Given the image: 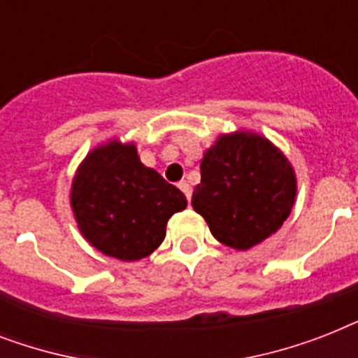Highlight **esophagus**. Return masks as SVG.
Returning a JSON list of instances; mask_svg holds the SVG:
<instances>
[{
	"mask_svg": "<svg viewBox=\"0 0 358 358\" xmlns=\"http://www.w3.org/2000/svg\"><path fill=\"white\" fill-rule=\"evenodd\" d=\"M178 187L182 191H184V195L187 196V201H191V185L187 184L185 180H182V182H180V184H178Z\"/></svg>",
	"mask_w": 358,
	"mask_h": 358,
	"instance_id": "34e87169",
	"label": "esophagus"
}]
</instances>
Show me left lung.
<instances>
[{
  "label": "left lung",
  "mask_w": 358,
  "mask_h": 358,
  "mask_svg": "<svg viewBox=\"0 0 358 358\" xmlns=\"http://www.w3.org/2000/svg\"><path fill=\"white\" fill-rule=\"evenodd\" d=\"M295 195L297 178L284 152L264 135L238 129L206 148L191 204L217 241L247 250L282 227Z\"/></svg>",
  "instance_id": "left-lung-1"
}]
</instances>
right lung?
<instances>
[{"instance_id": "1", "label": "right lung", "mask_w": 358, "mask_h": 358, "mask_svg": "<svg viewBox=\"0 0 358 358\" xmlns=\"http://www.w3.org/2000/svg\"><path fill=\"white\" fill-rule=\"evenodd\" d=\"M70 206L81 236L106 256L137 262L162 245L167 221L187 206L185 195L145 167L135 143L109 139L80 163Z\"/></svg>"}]
</instances>
